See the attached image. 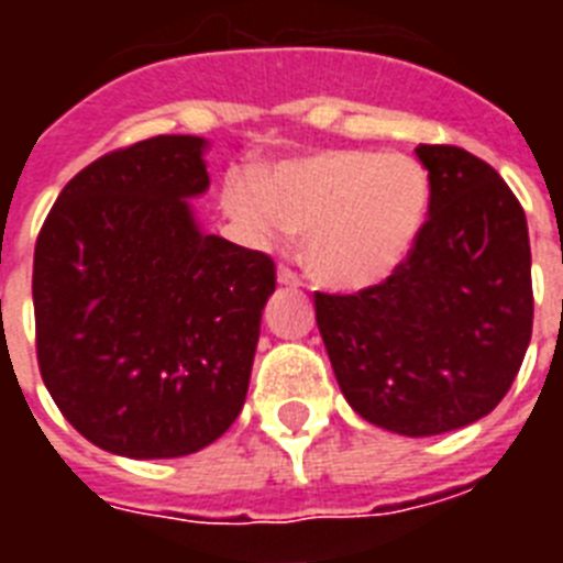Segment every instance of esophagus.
Instances as JSON below:
<instances>
[{
	"label": "esophagus",
	"instance_id": "esophagus-1",
	"mask_svg": "<svg viewBox=\"0 0 563 563\" xmlns=\"http://www.w3.org/2000/svg\"><path fill=\"white\" fill-rule=\"evenodd\" d=\"M277 283H280V286H286V289H298L300 277L295 272H291V268L280 265V268H277Z\"/></svg>",
	"mask_w": 563,
	"mask_h": 563
}]
</instances>
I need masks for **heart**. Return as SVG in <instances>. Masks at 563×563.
Instances as JSON below:
<instances>
[{"label": "heart", "instance_id": "heart-1", "mask_svg": "<svg viewBox=\"0 0 563 563\" xmlns=\"http://www.w3.org/2000/svg\"><path fill=\"white\" fill-rule=\"evenodd\" d=\"M432 184L400 152H318L280 163L268 180L236 178L224 210L256 247L303 236L309 272L335 289H368L411 256L429 216Z\"/></svg>", "mask_w": 563, "mask_h": 563}]
</instances>
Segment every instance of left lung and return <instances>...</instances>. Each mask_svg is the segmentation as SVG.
Returning a JSON list of instances; mask_svg holds the SVG:
<instances>
[{
    "mask_svg": "<svg viewBox=\"0 0 563 563\" xmlns=\"http://www.w3.org/2000/svg\"><path fill=\"white\" fill-rule=\"evenodd\" d=\"M432 198L411 256L360 295H316L344 400L409 438L476 423L515 383L532 339L523 207L488 163L418 145Z\"/></svg>",
    "mask_w": 563,
    "mask_h": 563,
    "instance_id": "8db88e82",
    "label": "left lung"
}]
</instances>
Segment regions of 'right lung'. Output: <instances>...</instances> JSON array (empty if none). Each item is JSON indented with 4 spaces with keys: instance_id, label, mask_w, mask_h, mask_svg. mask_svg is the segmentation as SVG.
I'll return each mask as SVG.
<instances>
[{
    "instance_id": "1",
    "label": "right lung",
    "mask_w": 563,
    "mask_h": 563,
    "mask_svg": "<svg viewBox=\"0 0 563 563\" xmlns=\"http://www.w3.org/2000/svg\"><path fill=\"white\" fill-rule=\"evenodd\" d=\"M210 140L104 154L57 195L34 247L43 383L90 444L178 459L245 406L274 263L198 224Z\"/></svg>"
}]
</instances>
